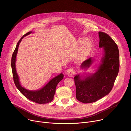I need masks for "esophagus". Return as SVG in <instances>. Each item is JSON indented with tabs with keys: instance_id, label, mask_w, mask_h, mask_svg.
I'll use <instances>...</instances> for the list:
<instances>
[{
	"instance_id": "obj_1",
	"label": "esophagus",
	"mask_w": 131,
	"mask_h": 131,
	"mask_svg": "<svg viewBox=\"0 0 131 131\" xmlns=\"http://www.w3.org/2000/svg\"><path fill=\"white\" fill-rule=\"evenodd\" d=\"M66 73L69 77H72L74 76V74H75V70H74L73 68H69L67 70Z\"/></svg>"
}]
</instances>
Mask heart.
Here are the masks:
<instances>
[{"instance_id": "b5f03b06", "label": "heart", "mask_w": 131, "mask_h": 131, "mask_svg": "<svg viewBox=\"0 0 131 131\" xmlns=\"http://www.w3.org/2000/svg\"><path fill=\"white\" fill-rule=\"evenodd\" d=\"M82 40H80L81 42ZM92 48V42L89 39H84L82 42L80 48V54L84 55L87 54L91 50Z\"/></svg>"}]
</instances>
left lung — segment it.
<instances>
[{
  "instance_id": "1",
  "label": "left lung",
  "mask_w": 131,
  "mask_h": 131,
  "mask_svg": "<svg viewBox=\"0 0 131 131\" xmlns=\"http://www.w3.org/2000/svg\"><path fill=\"white\" fill-rule=\"evenodd\" d=\"M99 47L104 48L105 55L97 71L83 80L79 75L74 78L76 98L84 104L95 102L108 94L113 89L120 66L117 45L106 33L99 31ZM93 60L89 58L81 64V68L89 67Z\"/></svg>"
}]
</instances>
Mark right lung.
<instances>
[{
	"label": "right lung",
	"instance_id": "1",
	"mask_svg": "<svg viewBox=\"0 0 131 131\" xmlns=\"http://www.w3.org/2000/svg\"><path fill=\"white\" fill-rule=\"evenodd\" d=\"M31 32L29 31L22 37V38L18 41L16 48L12 54L11 59V68L13 74V78L16 88L27 99L36 103L40 104H47L51 102L53 100L55 93L56 87H57L59 82L63 79L64 77L63 74L61 73L59 76L52 79L41 89L36 91H31L24 89L21 85L15 69L16 55L17 52L18 46H19V44L23 37L29 35Z\"/></svg>",
	"mask_w": 131,
	"mask_h": 131
}]
</instances>
